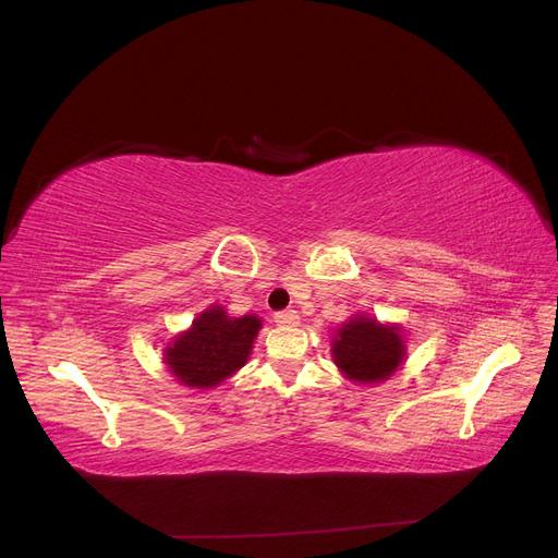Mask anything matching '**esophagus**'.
Masks as SVG:
<instances>
[{
  "mask_svg": "<svg viewBox=\"0 0 558 558\" xmlns=\"http://www.w3.org/2000/svg\"><path fill=\"white\" fill-rule=\"evenodd\" d=\"M275 324L283 326V328H291V326L300 324V316H298L295 310H283V312L275 314Z\"/></svg>",
  "mask_w": 558,
  "mask_h": 558,
  "instance_id": "obj_1",
  "label": "esophagus"
}]
</instances>
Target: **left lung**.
Returning a JSON list of instances; mask_svg holds the SVG:
<instances>
[{
  "label": "left lung",
  "instance_id": "obj_1",
  "mask_svg": "<svg viewBox=\"0 0 558 558\" xmlns=\"http://www.w3.org/2000/svg\"><path fill=\"white\" fill-rule=\"evenodd\" d=\"M400 332V326H384L377 324V318H351L332 337L335 365L351 381H384L404 361V342Z\"/></svg>",
  "mask_w": 558,
  "mask_h": 558
}]
</instances>
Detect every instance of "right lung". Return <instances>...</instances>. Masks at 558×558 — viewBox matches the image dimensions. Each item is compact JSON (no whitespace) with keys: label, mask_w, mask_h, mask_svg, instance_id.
Segmentation results:
<instances>
[{"label":"right lung","mask_w":558,"mask_h":558,"mask_svg":"<svg viewBox=\"0 0 558 558\" xmlns=\"http://www.w3.org/2000/svg\"><path fill=\"white\" fill-rule=\"evenodd\" d=\"M260 326L258 316L234 318L214 305L165 349V363L183 386H218L246 363Z\"/></svg>","instance_id":"add662e5"}]
</instances>
